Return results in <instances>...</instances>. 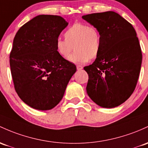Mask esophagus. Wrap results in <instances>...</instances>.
<instances>
[{
  "label": "esophagus",
  "mask_w": 148,
  "mask_h": 148,
  "mask_svg": "<svg viewBox=\"0 0 148 148\" xmlns=\"http://www.w3.org/2000/svg\"><path fill=\"white\" fill-rule=\"evenodd\" d=\"M77 70H82V69H83V66L82 65H79V64H78V65H77Z\"/></svg>",
  "instance_id": "obj_1"
}]
</instances>
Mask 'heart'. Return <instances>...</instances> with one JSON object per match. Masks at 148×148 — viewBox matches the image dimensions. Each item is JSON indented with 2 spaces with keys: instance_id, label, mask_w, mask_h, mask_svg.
Here are the masks:
<instances>
[{
  "instance_id": "obj_1",
  "label": "heart",
  "mask_w": 148,
  "mask_h": 148,
  "mask_svg": "<svg viewBox=\"0 0 148 148\" xmlns=\"http://www.w3.org/2000/svg\"><path fill=\"white\" fill-rule=\"evenodd\" d=\"M64 35L65 39L58 38L56 42L57 53L62 58L69 56L73 47L75 51L69 60L74 63H86L100 54L101 37L93 26L77 22L66 29Z\"/></svg>"
}]
</instances>
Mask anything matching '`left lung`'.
Instances as JSON below:
<instances>
[{
	"instance_id": "obj_1",
	"label": "left lung",
	"mask_w": 148,
	"mask_h": 148,
	"mask_svg": "<svg viewBox=\"0 0 148 148\" xmlns=\"http://www.w3.org/2000/svg\"><path fill=\"white\" fill-rule=\"evenodd\" d=\"M82 18L98 29L101 37L100 54L84 68L88 74V95L102 108L119 106L134 91L140 74L142 53L136 31L113 11Z\"/></svg>"
}]
</instances>
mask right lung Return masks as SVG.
I'll return each instance as SVG.
<instances>
[{
	"label": "right lung",
	"mask_w": 148,
	"mask_h": 148,
	"mask_svg": "<svg viewBox=\"0 0 148 148\" xmlns=\"http://www.w3.org/2000/svg\"><path fill=\"white\" fill-rule=\"evenodd\" d=\"M68 25L60 16L40 14L16 34L10 54L14 89L31 108L49 110L60 102L76 65L58 55L56 42Z\"/></svg>",
	"instance_id": "add662e5"
}]
</instances>
